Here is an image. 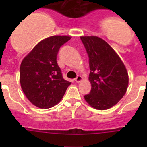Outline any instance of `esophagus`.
I'll return each instance as SVG.
<instances>
[{
    "label": "esophagus",
    "mask_w": 147,
    "mask_h": 147,
    "mask_svg": "<svg viewBox=\"0 0 147 147\" xmlns=\"http://www.w3.org/2000/svg\"><path fill=\"white\" fill-rule=\"evenodd\" d=\"M82 78L80 75H78V76H77V78L75 79V81L76 82H80L81 80H82Z\"/></svg>",
    "instance_id": "esophagus-1"
}]
</instances>
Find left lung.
I'll use <instances>...</instances> for the list:
<instances>
[{
    "mask_svg": "<svg viewBox=\"0 0 147 147\" xmlns=\"http://www.w3.org/2000/svg\"><path fill=\"white\" fill-rule=\"evenodd\" d=\"M89 57L91 91L86 102L100 110L111 108L124 97L129 83L128 73L116 52L96 36L80 37Z\"/></svg>",
    "mask_w": 147,
    "mask_h": 147,
    "instance_id": "obj_1",
    "label": "left lung"
}]
</instances>
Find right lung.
Returning a JSON list of instances; mask_svg holds the SVG:
<instances>
[{"label":"right lung","instance_id":"1","mask_svg":"<svg viewBox=\"0 0 147 147\" xmlns=\"http://www.w3.org/2000/svg\"><path fill=\"white\" fill-rule=\"evenodd\" d=\"M70 39L69 36L49 37L37 44L22 61L20 85L35 106L46 109L57 105L71 84L63 78L57 63L60 47Z\"/></svg>","mask_w":147,"mask_h":147}]
</instances>
